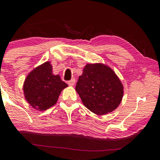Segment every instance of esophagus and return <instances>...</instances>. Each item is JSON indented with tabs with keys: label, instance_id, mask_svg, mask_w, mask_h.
Returning <instances> with one entry per match:
<instances>
[{
	"label": "esophagus",
	"instance_id": "34e87169",
	"mask_svg": "<svg viewBox=\"0 0 160 160\" xmlns=\"http://www.w3.org/2000/svg\"><path fill=\"white\" fill-rule=\"evenodd\" d=\"M74 83H75V80H74V79H71V80L68 81V84L70 86H73L74 85Z\"/></svg>",
	"mask_w": 160,
	"mask_h": 160
}]
</instances>
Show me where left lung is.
<instances>
[{"mask_svg":"<svg viewBox=\"0 0 160 160\" xmlns=\"http://www.w3.org/2000/svg\"><path fill=\"white\" fill-rule=\"evenodd\" d=\"M76 91L82 104L98 115L111 113L123 96V86L114 71L102 63L87 64L79 77Z\"/></svg>","mask_w":160,"mask_h":160,"instance_id":"obj_1","label":"left lung"}]
</instances>
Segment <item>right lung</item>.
<instances>
[{"label": "right lung", "mask_w": 160, "mask_h": 160, "mask_svg": "<svg viewBox=\"0 0 160 160\" xmlns=\"http://www.w3.org/2000/svg\"><path fill=\"white\" fill-rule=\"evenodd\" d=\"M67 86L59 75L52 74L50 62H47L29 73L24 82L23 91L28 104L42 111L54 105Z\"/></svg>", "instance_id": "right-lung-1"}]
</instances>
